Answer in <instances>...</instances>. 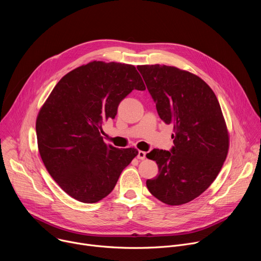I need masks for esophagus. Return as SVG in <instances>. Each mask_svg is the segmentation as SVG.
Listing matches in <instances>:
<instances>
[{"instance_id":"34e87169","label":"esophagus","mask_w":261,"mask_h":261,"mask_svg":"<svg viewBox=\"0 0 261 261\" xmlns=\"http://www.w3.org/2000/svg\"><path fill=\"white\" fill-rule=\"evenodd\" d=\"M145 155H146L145 152H143V151H138L137 158H138L139 160H144V159H145Z\"/></svg>"}]
</instances>
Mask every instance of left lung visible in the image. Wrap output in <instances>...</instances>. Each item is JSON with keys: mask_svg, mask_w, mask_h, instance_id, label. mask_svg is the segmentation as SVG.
<instances>
[{"mask_svg": "<svg viewBox=\"0 0 261 261\" xmlns=\"http://www.w3.org/2000/svg\"><path fill=\"white\" fill-rule=\"evenodd\" d=\"M137 69L160 119L174 129L171 152L154 148L146 154L159 168L146 187L166 204L187 203L210 187L227 157L229 134L219 101L191 72L158 64Z\"/></svg>", "mask_w": 261, "mask_h": 261, "instance_id": "8db88e82", "label": "left lung"}]
</instances>
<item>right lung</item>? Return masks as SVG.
<instances>
[{
    "instance_id": "right-lung-1",
    "label": "right lung",
    "mask_w": 261,
    "mask_h": 261,
    "mask_svg": "<svg viewBox=\"0 0 261 261\" xmlns=\"http://www.w3.org/2000/svg\"><path fill=\"white\" fill-rule=\"evenodd\" d=\"M145 86L133 65L93 61L67 73L36 120L38 150L48 173L71 197L95 203L114 190L136 148H117L101 136L120 102Z\"/></svg>"
}]
</instances>
